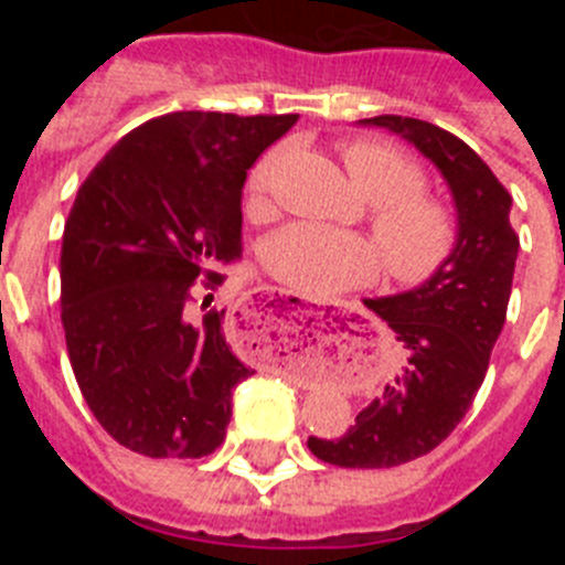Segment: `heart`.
Listing matches in <instances>:
<instances>
[{"label": "heart", "mask_w": 565, "mask_h": 565, "mask_svg": "<svg viewBox=\"0 0 565 565\" xmlns=\"http://www.w3.org/2000/svg\"><path fill=\"white\" fill-rule=\"evenodd\" d=\"M277 152L266 154L248 174V206L266 201ZM353 186L373 203L371 226L384 252L387 271L416 286L452 257L458 243L456 214L447 203L424 194V172L402 149L382 141L344 147ZM266 266L274 277L313 297H331L364 286L379 274L382 257L371 239L317 223H291L266 243Z\"/></svg>", "instance_id": "b5f03b06"}]
</instances>
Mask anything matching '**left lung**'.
Segmentation results:
<instances>
[{
  "mask_svg": "<svg viewBox=\"0 0 565 565\" xmlns=\"http://www.w3.org/2000/svg\"><path fill=\"white\" fill-rule=\"evenodd\" d=\"M362 124L402 135L430 158L458 212L452 257L424 286L364 299L402 344V367L339 438H308V450L333 467H398L436 450L472 407L489 356L507 322L518 234L512 194L461 138L436 124L376 115Z\"/></svg>",
  "mask_w": 565,
  "mask_h": 565,
  "instance_id": "1",
  "label": "left lung"
}]
</instances>
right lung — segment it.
<instances>
[{"label":"right lung","mask_w":565,"mask_h":565,"mask_svg":"<svg viewBox=\"0 0 565 565\" xmlns=\"http://www.w3.org/2000/svg\"><path fill=\"white\" fill-rule=\"evenodd\" d=\"M297 118L161 115L78 189L62 237L70 364L98 424L138 456L201 458L226 438L232 391L254 371L223 337L226 311L194 322L192 308L243 252L246 172Z\"/></svg>","instance_id":"obj_1"}]
</instances>
